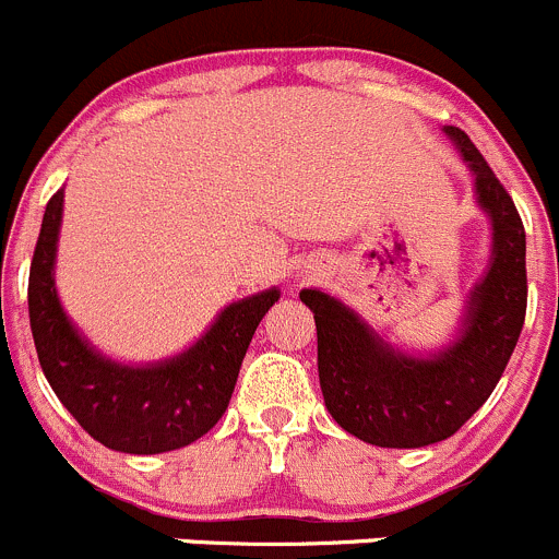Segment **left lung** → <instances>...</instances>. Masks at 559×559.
Returning <instances> with one entry per match:
<instances>
[{
    "mask_svg": "<svg viewBox=\"0 0 559 559\" xmlns=\"http://www.w3.org/2000/svg\"><path fill=\"white\" fill-rule=\"evenodd\" d=\"M442 133L473 171L475 202L491 224L489 264L464 300L456 338L412 355L338 297L300 292L317 322L324 406L341 429L379 448H424L456 435L500 382L527 311V242L513 199L464 130L445 124Z\"/></svg>",
    "mask_w": 559,
    "mask_h": 559,
    "instance_id": "8db88e82",
    "label": "left lung"
}]
</instances>
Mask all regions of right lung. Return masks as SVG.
I'll return each instance as SVG.
<instances>
[{"label": "right lung", "mask_w": 559, "mask_h": 559, "mask_svg": "<svg viewBox=\"0 0 559 559\" xmlns=\"http://www.w3.org/2000/svg\"><path fill=\"white\" fill-rule=\"evenodd\" d=\"M64 191L46 204L29 267V324L48 384L81 429L119 453L153 456L207 435L229 406L237 373L259 322L281 292L229 302L207 333L158 362L111 360L64 313L53 281Z\"/></svg>", "instance_id": "right-lung-1"}]
</instances>
